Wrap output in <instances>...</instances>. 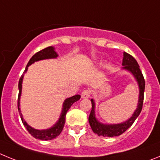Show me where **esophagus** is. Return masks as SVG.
I'll use <instances>...</instances> for the list:
<instances>
[{"mask_svg": "<svg viewBox=\"0 0 160 160\" xmlns=\"http://www.w3.org/2000/svg\"><path fill=\"white\" fill-rule=\"evenodd\" d=\"M90 97V91L89 90H83V92L82 93V98H85V99H87V98H89Z\"/></svg>", "mask_w": 160, "mask_h": 160, "instance_id": "obj_1", "label": "esophagus"}]
</instances>
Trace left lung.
<instances>
[{
  "mask_svg": "<svg viewBox=\"0 0 160 160\" xmlns=\"http://www.w3.org/2000/svg\"><path fill=\"white\" fill-rule=\"evenodd\" d=\"M122 70H125L134 76V78L136 80L138 86V100L137 108L133 113L132 116L128 118L127 121L121 123L117 124H105L102 123L97 119L95 117V102L94 100L91 99V104H92V109L90 111V116H89V122H90V128L92 129L95 134H97L98 136L104 137H114L122 135V133L125 132L129 128H131V125L134 123L138 116L140 114L142 111V103H143V94L144 90H145V81L144 78L142 76V73L139 69L138 62H136L134 58L130 55L129 53H123V59H122Z\"/></svg>",
  "mask_w": 160,
  "mask_h": 160,
  "instance_id": "8db88e82",
  "label": "left lung"
}]
</instances>
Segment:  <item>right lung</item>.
<instances>
[{
    "label": "right lung",
    "instance_id": "right-lung-1",
    "mask_svg": "<svg viewBox=\"0 0 160 160\" xmlns=\"http://www.w3.org/2000/svg\"><path fill=\"white\" fill-rule=\"evenodd\" d=\"M58 56V54L57 53V52L55 51L54 47H53V46H49V47L46 48V49H42L41 51L35 53V54L31 58L30 60H29V62H28L27 66H26V68H25L24 73L27 71L28 67H29L30 65H32V63H34L35 62H38V61L41 60H45V59L57 58ZM24 73L22 75V77L20 78L19 83H18L19 94H18V111H19L20 116H21V118H22V122H23L25 128H26L27 131H29V134H30L32 137H34L35 138H38V139H41V140H50V139H53V138L58 136L61 134V132H62V131L63 128H64L65 122H66V113H67L68 110H69V109L70 108V107L73 105V102H75L78 101V100L80 99L81 96L79 95V94H76V95L72 96V97L70 98H66V99L65 100L64 102H63L62 110V112H61L60 117H59L57 122H56L53 127L45 130L35 129V128L30 127L27 122H25V120L24 119L23 116H22L21 108H20V98H21V95H22V82H23L24 78Z\"/></svg>",
    "mask_w": 160,
    "mask_h": 160
}]
</instances>
